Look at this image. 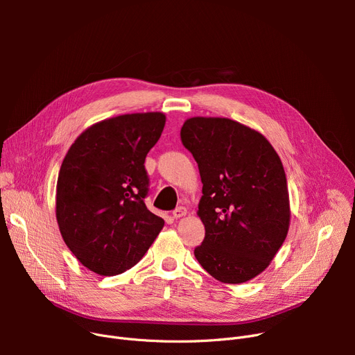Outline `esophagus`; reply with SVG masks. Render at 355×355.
<instances>
[{"instance_id":"obj_1","label":"esophagus","mask_w":355,"mask_h":355,"mask_svg":"<svg viewBox=\"0 0 355 355\" xmlns=\"http://www.w3.org/2000/svg\"><path fill=\"white\" fill-rule=\"evenodd\" d=\"M185 214H187V209H185V207H178V209H175V210L173 211V217H174V218L184 217Z\"/></svg>"}]
</instances>
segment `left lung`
<instances>
[{
    "label": "left lung",
    "instance_id": "obj_1",
    "mask_svg": "<svg viewBox=\"0 0 355 355\" xmlns=\"http://www.w3.org/2000/svg\"><path fill=\"white\" fill-rule=\"evenodd\" d=\"M181 141L202 182L197 216L206 237L194 256L223 284L248 282L270 265L288 236L282 161L259 130L229 118H189Z\"/></svg>",
    "mask_w": 355,
    "mask_h": 355
}]
</instances>
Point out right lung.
<instances>
[{
    "instance_id": "add662e5",
    "label": "right lung",
    "mask_w": 355,
    "mask_h": 355,
    "mask_svg": "<svg viewBox=\"0 0 355 355\" xmlns=\"http://www.w3.org/2000/svg\"><path fill=\"white\" fill-rule=\"evenodd\" d=\"M162 112L93 123L67 151L55 187V218L79 262L101 276L135 266L164 227L149 211L145 157L159 139Z\"/></svg>"
}]
</instances>
